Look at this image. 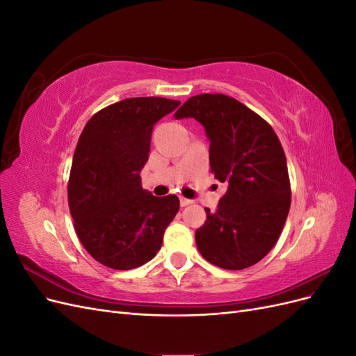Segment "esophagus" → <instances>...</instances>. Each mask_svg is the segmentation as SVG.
Wrapping results in <instances>:
<instances>
[{"label": "esophagus", "instance_id": "esophagus-1", "mask_svg": "<svg viewBox=\"0 0 356 356\" xmlns=\"http://www.w3.org/2000/svg\"><path fill=\"white\" fill-rule=\"evenodd\" d=\"M179 204H181V207L182 208H184V207H188V204H191V200L190 199H186V197H179Z\"/></svg>", "mask_w": 356, "mask_h": 356}]
</instances>
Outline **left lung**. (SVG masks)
I'll return each mask as SVG.
<instances>
[{
    "mask_svg": "<svg viewBox=\"0 0 356 356\" xmlns=\"http://www.w3.org/2000/svg\"><path fill=\"white\" fill-rule=\"evenodd\" d=\"M188 117L204 127L211 170L227 187L217 211L204 208L197 250L213 266L242 270L270 252L284 229L291 204L285 153L270 124L230 96H191L175 113L177 120Z\"/></svg>",
    "mask_w": 356,
    "mask_h": 356,
    "instance_id": "1",
    "label": "left lung"
}]
</instances>
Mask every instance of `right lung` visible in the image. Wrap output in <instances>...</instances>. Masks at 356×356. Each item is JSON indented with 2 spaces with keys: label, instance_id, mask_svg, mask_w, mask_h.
I'll list each match as a JSON object with an SVG mask.
<instances>
[{
  "label": "right lung",
  "instance_id": "add662e5",
  "mask_svg": "<svg viewBox=\"0 0 356 356\" xmlns=\"http://www.w3.org/2000/svg\"><path fill=\"white\" fill-rule=\"evenodd\" d=\"M179 101L129 98L96 113L75 148L68 202L74 227L96 261L131 270L156 257L163 233L179 209L175 195L143 190L154 124Z\"/></svg>",
  "mask_w": 356,
  "mask_h": 356
}]
</instances>
